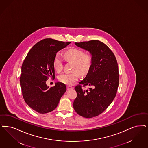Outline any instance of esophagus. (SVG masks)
Returning <instances> with one entry per match:
<instances>
[{
    "label": "esophagus",
    "mask_w": 148,
    "mask_h": 148,
    "mask_svg": "<svg viewBox=\"0 0 148 148\" xmlns=\"http://www.w3.org/2000/svg\"><path fill=\"white\" fill-rule=\"evenodd\" d=\"M66 89L68 90H70V89H73V87H72V86H70V85H68V86H66Z\"/></svg>",
    "instance_id": "1"
}]
</instances>
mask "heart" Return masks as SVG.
Masks as SVG:
<instances>
[{
	"label": "heart",
	"instance_id": "heart-1",
	"mask_svg": "<svg viewBox=\"0 0 148 148\" xmlns=\"http://www.w3.org/2000/svg\"><path fill=\"white\" fill-rule=\"evenodd\" d=\"M64 57L66 60L72 62L71 72H65L58 77L61 83L66 85H72L79 78V74L86 75L91 67L92 59L89 53H84L82 50L75 48H71L65 51ZM63 59L59 53H57L53 60V66L57 71H60L63 68Z\"/></svg>",
	"mask_w": 148,
	"mask_h": 148
}]
</instances>
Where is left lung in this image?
<instances>
[{"label": "left lung", "instance_id": "left-lung-1", "mask_svg": "<svg viewBox=\"0 0 148 148\" xmlns=\"http://www.w3.org/2000/svg\"><path fill=\"white\" fill-rule=\"evenodd\" d=\"M75 44L89 51L92 63L86 77L75 88L77 97L73 107L80 116L92 118L103 112L116 95L119 85L118 64L112 51L102 42L91 40ZM82 85L90 88L85 90Z\"/></svg>", "mask_w": 148, "mask_h": 148}]
</instances>
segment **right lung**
Here are the masks:
<instances>
[{
    "label": "right lung",
    "instance_id": "obj_1",
    "mask_svg": "<svg viewBox=\"0 0 148 148\" xmlns=\"http://www.w3.org/2000/svg\"><path fill=\"white\" fill-rule=\"evenodd\" d=\"M70 43L52 38L42 40L32 47L24 60L20 77L22 94L28 106L39 113L53 111L66 90L63 83L58 82L49 88L46 81L55 77L53 60L56 53Z\"/></svg>",
    "mask_w": 148,
    "mask_h": 148
}]
</instances>
